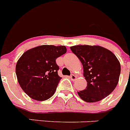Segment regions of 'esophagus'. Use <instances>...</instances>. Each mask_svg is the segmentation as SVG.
I'll use <instances>...</instances> for the list:
<instances>
[{
  "label": "esophagus",
  "mask_w": 130,
  "mask_h": 130,
  "mask_svg": "<svg viewBox=\"0 0 130 130\" xmlns=\"http://www.w3.org/2000/svg\"><path fill=\"white\" fill-rule=\"evenodd\" d=\"M70 78L71 79L72 81H75L76 79V78H77V76L74 74H71V76H70Z\"/></svg>",
  "instance_id": "1"
}]
</instances>
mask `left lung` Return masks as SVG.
<instances>
[{"label":"left lung","instance_id":"1","mask_svg":"<svg viewBox=\"0 0 130 130\" xmlns=\"http://www.w3.org/2000/svg\"><path fill=\"white\" fill-rule=\"evenodd\" d=\"M71 49L82 62L87 88L77 92L87 103L102 100L110 95L118 84L120 62L112 52L99 45H74Z\"/></svg>","mask_w":130,"mask_h":130}]
</instances>
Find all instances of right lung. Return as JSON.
Returning <instances> with one entry per match:
<instances>
[{"instance_id":"right-lung-1","label":"right lung","mask_w":130,"mask_h":130,"mask_svg":"<svg viewBox=\"0 0 130 130\" xmlns=\"http://www.w3.org/2000/svg\"><path fill=\"white\" fill-rule=\"evenodd\" d=\"M67 53L64 45H43L25 51L16 65V74L22 89L31 99L45 101L55 93L61 77L56 59Z\"/></svg>"}]
</instances>
